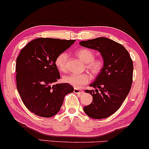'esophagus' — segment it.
<instances>
[{
	"label": "esophagus",
	"mask_w": 149,
	"mask_h": 149,
	"mask_svg": "<svg viewBox=\"0 0 149 149\" xmlns=\"http://www.w3.org/2000/svg\"><path fill=\"white\" fill-rule=\"evenodd\" d=\"M73 92H74L75 93H76V94H82V93H83V91H80V90L77 89V88H74V91H73Z\"/></svg>",
	"instance_id": "esophagus-1"
}]
</instances>
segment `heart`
<instances>
[{
  "label": "heart",
  "mask_w": 149,
  "mask_h": 149,
  "mask_svg": "<svg viewBox=\"0 0 149 149\" xmlns=\"http://www.w3.org/2000/svg\"><path fill=\"white\" fill-rule=\"evenodd\" d=\"M76 55L82 61L86 62V68L95 76L100 74L103 70L104 62L102 58H95V54L94 52L88 49H82L76 52ZM68 54L63 52L60 54L55 60V65L60 71L64 72L67 68ZM63 81L71 85L76 88H82L84 85L90 81V77L88 73H71L65 76L63 78Z\"/></svg>",
  "instance_id": "heart-1"
}]
</instances>
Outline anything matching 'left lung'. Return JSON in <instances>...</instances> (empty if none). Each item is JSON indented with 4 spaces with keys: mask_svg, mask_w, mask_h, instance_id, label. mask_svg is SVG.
<instances>
[{
    "mask_svg": "<svg viewBox=\"0 0 149 149\" xmlns=\"http://www.w3.org/2000/svg\"><path fill=\"white\" fill-rule=\"evenodd\" d=\"M80 45L100 53L103 70L90 84L95 90L92 103L83 107L85 113L93 119L107 118L122 105L130 93L133 78V61L130 54L120 44L107 37L82 41Z\"/></svg>",
    "mask_w": 149,
    "mask_h": 149,
    "instance_id": "8db88e82",
    "label": "left lung"
}]
</instances>
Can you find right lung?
<instances>
[{"instance_id":"obj_1","label":"right lung","mask_w":149,"mask_h":149,"mask_svg":"<svg viewBox=\"0 0 149 149\" xmlns=\"http://www.w3.org/2000/svg\"><path fill=\"white\" fill-rule=\"evenodd\" d=\"M75 41L37 38L20 51L15 66L17 89L26 107L36 115L54 116L65 95L73 92L71 85L56 83L60 74L55 60Z\"/></svg>"}]
</instances>
